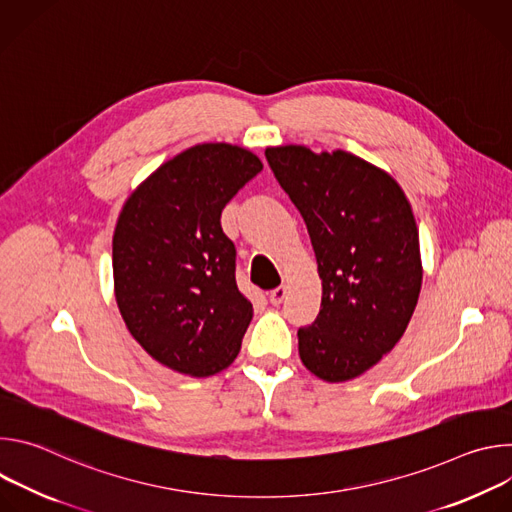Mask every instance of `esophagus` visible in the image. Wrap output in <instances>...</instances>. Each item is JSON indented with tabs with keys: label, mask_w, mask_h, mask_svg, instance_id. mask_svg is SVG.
Returning a JSON list of instances; mask_svg holds the SVG:
<instances>
[{
	"label": "esophagus",
	"mask_w": 512,
	"mask_h": 512,
	"mask_svg": "<svg viewBox=\"0 0 512 512\" xmlns=\"http://www.w3.org/2000/svg\"><path fill=\"white\" fill-rule=\"evenodd\" d=\"M285 296H287V287H285V285H279V287H275V289L269 291V302H271L273 306H279Z\"/></svg>",
	"instance_id": "esophagus-1"
}]
</instances>
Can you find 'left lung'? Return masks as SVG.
I'll use <instances>...</instances> for the list:
<instances>
[{
  "mask_svg": "<svg viewBox=\"0 0 512 512\" xmlns=\"http://www.w3.org/2000/svg\"><path fill=\"white\" fill-rule=\"evenodd\" d=\"M265 158L310 233L322 306L298 330L304 367L322 381L367 373L401 340L421 291L419 233L397 180L344 150L267 148Z\"/></svg>",
  "mask_w": 512,
  "mask_h": 512,
  "instance_id": "1",
  "label": "left lung"
}]
</instances>
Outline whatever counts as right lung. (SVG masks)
Listing matches in <instances>:
<instances>
[{
  "label": "right lung",
  "instance_id": "right-lung-1",
  "mask_svg": "<svg viewBox=\"0 0 512 512\" xmlns=\"http://www.w3.org/2000/svg\"><path fill=\"white\" fill-rule=\"evenodd\" d=\"M261 160L231 143H198L145 178L113 233L121 318L154 360L210 377L237 358L253 318L235 281V245L221 212Z\"/></svg>",
  "mask_w": 512,
  "mask_h": 512
}]
</instances>
